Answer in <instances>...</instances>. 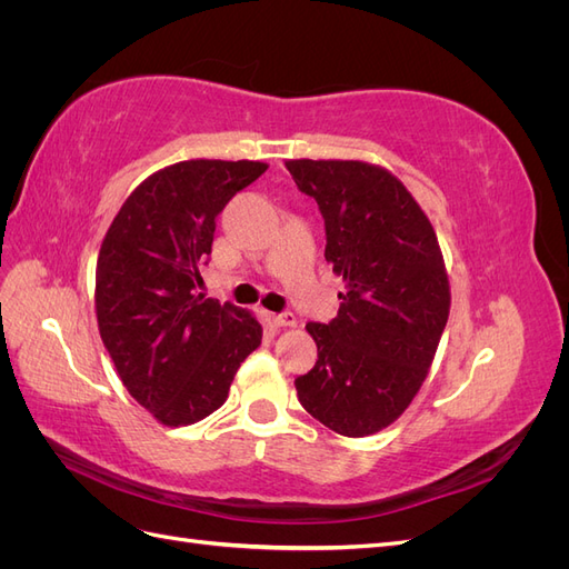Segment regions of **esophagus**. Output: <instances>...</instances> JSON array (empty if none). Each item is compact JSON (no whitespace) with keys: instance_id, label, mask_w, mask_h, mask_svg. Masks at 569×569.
I'll use <instances>...</instances> for the list:
<instances>
[{"instance_id":"1","label":"esophagus","mask_w":569,"mask_h":569,"mask_svg":"<svg viewBox=\"0 0 569 569\" xmlns=\"http://www.w3.org/2000/svg\"><path fill=\"white\" fill-rule=\"evenodd\" d=\"M268 320H270L274 327H295V325H297V316L289 313V311H284V313H270Z\"/></svg>"}]
</instances>
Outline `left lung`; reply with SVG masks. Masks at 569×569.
<instances>
[{
	"mask_svg": "<svg viewBox=\"0 0 569 569\" xmlns=\"http://www.w3.org/2000/svg\"><path fill=\"white\" fill-rule=\"evenodd\" d=\"M318 201L325 258L343 278L330 322H308L318 360L301 406L343 437H368L410 406L449 320V278L432 222L401 180L363 161H287Z\"/></svg>",
	"mask_w": 569,
	"mask_h": 569,
	"instance_id": "obj_1",
	"label": "left lung"
}]
</instances>
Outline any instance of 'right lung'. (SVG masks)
<instances>
[{"label": "right lung", "mask_w": 569, "mask_h": 569, "mask_svg": "<svg viewBox=\"0 0 569 569\" xmlns=\"http://www.w3.org/2000/svg\"><path fill=\"white\" fill-rule=\"evenodd\" d=\"M261 161H180L120 206L97 258L101 341L132 399L168 427L192 425L228 399L263 327L199 295L216 218L266 173Z\"/></svg>", "instance_id": "right-lung-1"}]
</instances>
